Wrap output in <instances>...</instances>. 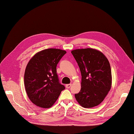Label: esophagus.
<instances>
[{"label":"esophagus","mask_w":134,"mask_h":134,"mask_svg":"<svg viewBox=\"0 0 134 134\" xmlns=\"http://www.w3.org/2000/svg\"><path fill=\"white\" fill-rule=\"evenodd\" d=\"M71 86V84H66L65 86L66 88H70Z\"/></svg>","instance_id":"34e87169"}]
</instances>
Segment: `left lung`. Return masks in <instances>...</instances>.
Returning a JSON list of instances; mask_svg holds the SVG:
<instances>
[{
	"mask_svg": "<svg viewBox=\"0 0 134 134\" xmlns=\"http://www.w3.org/2000/svg\"><path fill=\"white\" fill-rule=\"evenodd\" d=\"M82 75L81 90L75 94L78 102L84 108L98 106L111 87L110 64L102 52L93 48L72 50Z\"/></svg>",
	"mask_w": 134,
	"mask_h": 134,
	"instance_id": "left-lung-1",
	"label": "left lung"
}]
</instances>
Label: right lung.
I'll use <instances>...</instances> for the list:
<instances>
[{"label": "right lung", "mask_w": 134, "mask_h": 134, "mask_svg": "<svg viewBox=\"0 0 134 134\" xmlns=\"http://www.w3.org/2000/svg\"><path fill=\"white\" fill-rule=\"evenodd\" d=\"M66 53L64 50L48 48L37 52L28 62L24 82L28 98L36 106L51 107L65 88L60 83L56 66Z\"/></svg>", "instance_id": "right-lung-1"}]
</instances>
